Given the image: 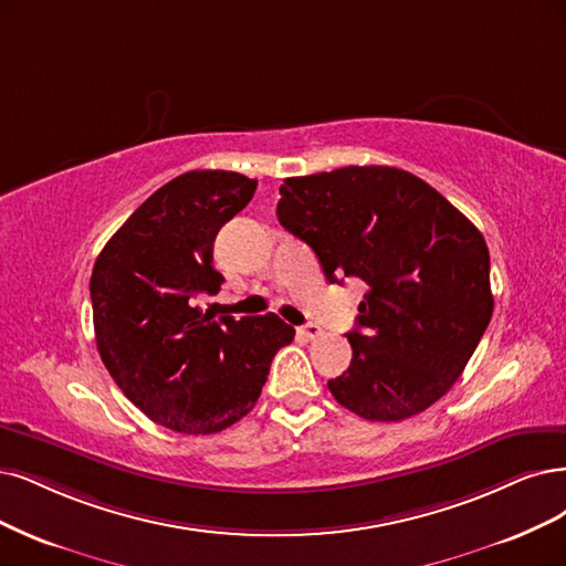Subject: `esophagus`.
Segmentation results:
<instances>
[{"label":"esophagus","mask_w":566,"mask_h":566,"mask_svg":"<svg viewBox=\"0 0 566 566\" xmlns=\"http://www.w3.org/2000/svg\"><path fill=\"white\" fill-rule=\"evenodd\" d=\"M298 333H301V336H305L307 340H315V338H319V336H322V326L310 322V324L301 326V328H298Z\"/></svg>","instance_id":"34e87169"}]
</instances>
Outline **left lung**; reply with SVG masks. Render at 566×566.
<instances>
[{
  "label": "left lung",
  "instance_id": "obj_1",
  "mask_svg": "<svg viewBox=\"0 0 566 566\" xmlns=\"http://www.w3.org/2000/svg\"><path fill=\"white\" fill-rule=\"evenodd\" d=\"M277 219L312 247L331 284L368 286L347 333L352 364L328 380L336 401L399 422L441 399L492 319L480 230L427 181L387 165L289 177Z\"/></svg>",
  "mask_w": 566,
  "mask_h": 566
}]
</instances>
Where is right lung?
<instances>
[{
    "mask_svg": "<svg viewBox=\"0 0 566 566\" xmlns=\"http://www.w3.org/2000/svg\"><path fill=\"white\" fill-rule=\"evenodd\" d=\"M256 179L193 170L144 200L93 265L99 357L128 399L160 427L219 433L256 406L294 326L277 315L214 319L196 305L223 275L214 238L254 198Z\"/></svg>",
    "mask_w": 566,
    "mask_h": 566,
    "instance_id": "add662e5",
    "label": "right lung"
}]
</instances>
